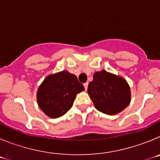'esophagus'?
<instances>
[{"label": "esophagus", "mask_w": 160, "mask_h": 160, "mask_svg": "<svg viewBox=\"0 0 160 160\" xmlns=\"http://www.w3.org/2000/svg\"><path fill=\"white\" fill-rule=\"evenodd\" d=\"M84 87H85V89H86V90H87V88H88V82L84 83Z\"/></svg>", "instance_id": "1"}]
</instances>
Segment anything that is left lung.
Here are the masks:
<instances>
[{"instance_id":"left-lung-1","label":"left lung","mask_w":160,"mask_h":160,"mask_svg":"<svg viewBox=\"0 0 160 160\" xmlns=\"http://www.w3.org/2000/svg\"><path fill=\"white\" fill-rule=\"evenodd\" d=\"M87 91L98 111L109 115L123 111L131 102L128 82L105 70L94 73Z\"/></svg>"}]
</instances>
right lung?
Segmentation results:
<instances>
[{
    "instance_id": "right-lung-1",
    "label": "right lung",
    "mask_w": 160,
    "mask_h": 160,
    "mask_svg": "<svg viewBox=\"0 0 160 160\" xmlns=\"http://www.w3.org/2000/svg\"><path fill=\"white\" fill-rule=\"evenodd\" d=\"M84 90V86L77 77L68 71L52 74L38 88V106L50 118H59L71 108L76 94Z\"/></svg>"
}]
</instances>
